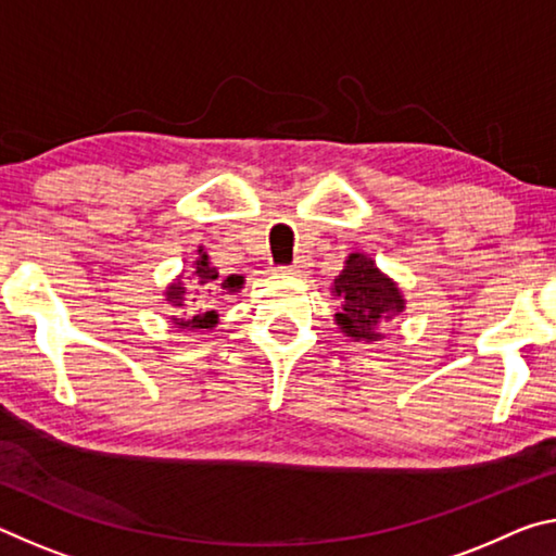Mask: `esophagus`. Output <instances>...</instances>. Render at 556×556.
<instances>
[{
  "label": "esophagus",
  "instance_id": "34e87169",
  "mask_svg": "<svg viewBox=\"0 0 556 556\" xmlns=\"http://www.w3.org/2000/svg\"><path fill=\"white\" fill-rule=\"evenodd\" d=\"M308 267V260L306 257H296L294 265H287V267H277V271H281V275H301Z\"/></svg>",
  "mask_w": 556,
  "mask_h": 556
}]
</instances>
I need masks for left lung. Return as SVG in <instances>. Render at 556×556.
I'll return each mask as SVG.
<instances>
[{"instance_id": "8db88e82", "label": "left lung", "mask_w": 556, "mask_h": 556, "mask_svg": "<svg viewBox=\"0 0 556 556\" xmlns=\"http://www.w3.org/2000/svg\"><path fill=\"white\" fill-rule=\"evenodd\" d=\"M333 294L341 299V312L336 314V324L353 341H380L384 338L380 326L404 312L400 287L388 275H382L363 252L348 255L343 271L333 279Z\"/></svg>"}]
</instances>
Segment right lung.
Segmentation results:
<instances>
[{"label": "right lung", "instance_id": "obj_1", "mask_svg": "<svg viewBox=\"0 0 556 556\" xmlns=\"http://www.w3.org/2000/svg\"><path fill=\"white\" fill-rule=\"evenodd\" d=\"M191 287H186V281H174V285L166 287V301L176 308H184L186 301H191V312H181V316H174V326L181 328V331H201V328H215L218 324V312L215 308H208V299H193V294L199 289H205L211 294L213 287L223 289V294H235L240 291L244 279L240 275H230V277H220L218 267L211 265V257L205 255L203 250H199V257H195L193 267H191Z\"/></svg>", "mask_w": 556, "mask_h": 556}]
</instances>
